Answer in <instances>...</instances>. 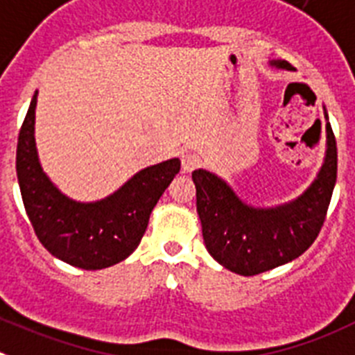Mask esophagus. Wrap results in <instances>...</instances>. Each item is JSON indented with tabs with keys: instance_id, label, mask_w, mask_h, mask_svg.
Listing matches in <instances>:
<instances>
[{
	"instance_id": "34e87169",
	"label": "esophagus",
	"mask_w": 355,
	"mask_h": 355,
	"mask_svg": "<svg viewBox=\"0 0 355 355\" xmlns=\"http://www.w3.org/2000/svg\"><path fill=\"white\" fill-rule=\"evenodd\" d=\"M198 164H200V159H198L196 154H193V152H184L182 154V171L184 173L193 171Z\"/></svg>"
}]
</instances>
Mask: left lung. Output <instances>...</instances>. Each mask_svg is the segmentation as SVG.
Masks as SVG:
<instances>
[{
  "instance_id": "1",
  "label": "left lung",
  "mask_w": 355,
  "mask_h": 355,
  "mask_svg": "<svg viewBox=\"0 0 355 355\" xmlns=\"http://www.w3.org/2000/svg\"><path fill=\"white\" fill-rule=\"evenodd\" d=\"M270 65L293 70L285 60H272ZM325 132L327 148L317 178L301 196L283 205H248L217 175L193 171L203 242L214 260L235 274L254 276L295 260L315 242L325 221L338 171L336 139L329 122Z\"/></svg>"
}]
</instances>
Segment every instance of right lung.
I'll use <instances>...</instances> for the list:
<instances>
[{"mask_svg":"<svg viewBox=\"0 0 355 355\" xmlns=\"http://www.w3.org/2000/svg\"><path fill=\"white\" fill-rule=\"evenodd\" d=\"M35 92L17 139L22 203L38 241L53 257L85 270L106 269L138 248L159 198L180 171V161L159 162L130 177L98 201L70 200L44 173L35 143Z\"/></svg>","mask_w":355,"mask_h":355,"instance_id":"obj_1","label":"right lung"}]
</instances>
